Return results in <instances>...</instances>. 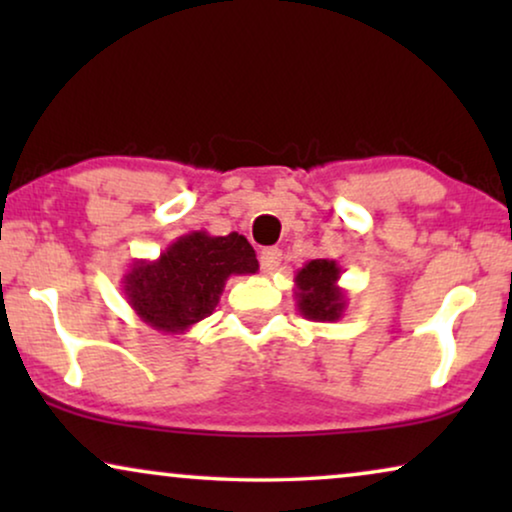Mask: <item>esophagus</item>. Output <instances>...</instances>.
Masks as SVG:
<instances>
[{
    "label": "esophagus",
    "mask_w": 512,
    "mask_h": 512,
    "mask_svg": "<svg viewBox=\"0 0 512 512\" xmlns=\"http://www.w3.org/2000/svg\"><path fill=\"white\" fill-rule=\"evenodd\" d=\"M279 261H282V251L277 247H268L261 251V268L263 272H268V275H272V272L279 268Z\"/></svg>",
    "instance_id": "1"
}]
</instances>
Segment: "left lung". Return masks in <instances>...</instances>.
Listing matches in <instances>:
<instances>
[{
    "label": "left lung",
    "instance_id": "1",
    "mask_svg": "<svg viewBox=\"0 0 512 512\" xmlns=\"http://www.w3.org/2000/svg\"><path fill=\"white\" fill-rule=\"evenodd\" d=\"M298 312L310 321H338L347 310V293L340 282V265L333 258L307 261L293 277Z\"/></svg>",
    "mask_w": 512,
    "mask_h": 512
}]
</instances>
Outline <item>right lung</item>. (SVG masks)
<instances>
[{
    "label": "right lung",
    "instance_id": "1",
    "mask_svg": "<svg viewBox=\"0 0 512 512\" xmlns=\"http://www.w3.org/2000/svg\"><path fill=\"white\" fill-rule=\"evenodd\" d=\"M256 251L240 233L181 235L156 261L139 258L123 275L128 305L144 324L167 335H184L219 305L233 275H256Z\"/></svg>",
    "mask_w": 512,
    "mask_h": 512
}]
</instances>
